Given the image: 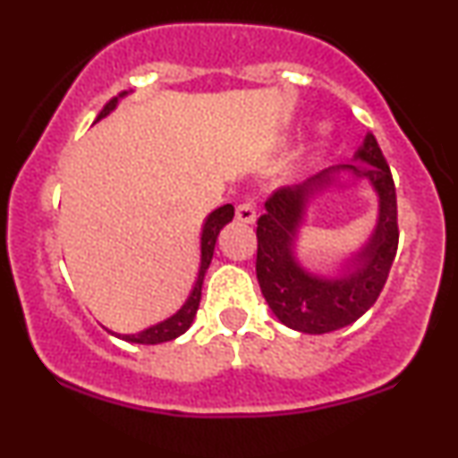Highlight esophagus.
<instances>
[{"mask_svg":"<svg viewBox=\"0 0 458 458\" xmlns=\"http://www.w3.org/2000/svg\"><path fill=\"white\" fill-rule=\"evenodd\" d=\"M236 219L243 224H254L256 222V207L251 199H243V202L236 207Z\"/></svg>","mask_w":458,"mask_h":458,"instance_id":"34e87169","label":"esophagus"}]
</instances>
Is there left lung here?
I'll use <instances>...</instances> for the list:
<instances>
[{
  "label": "left lung",
  "instance_id": "left-lung-1",
  "mask_svg": "<svg viewBox=\"0 0 458 458\" xmlns=\"http://www.w3.org/2000/svg\"><path fill=\"white\" fill-rule=\"evenodd\" d=\"M357 161L318 172L301 185L282 187L265 202L256 239V276L260 291L286 327L303 334H329L355 323L381 295L398 250L396 187L375 135L368 133L355 152ZM349 169L368 177L380 196V219L367 242L340 278H320L302 269L292 251L305 204L327 188L335 174Z\"/></svg>",
  "mask_w": 458,
  "mask_h": 458
}]
</instances>
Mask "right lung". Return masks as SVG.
I'll return each mask as SVG.
<instances>
[{
  "instance_id": "1",
  "label": "right lung",
  "mask_w": 458,
  "mask_h": 458,
  "mask_svg": "<svg viewBox=\"0 0 458 458\" xmlns=\"http://www.w3.org/2000/svg\"><path fill=\"white\" fill-rule=\"evenodd\" d=\"M124 94L127 92L118 94V97H114L112 101L105 103V107L101 109V114L97 115L94 123H98V120L105 118L112 109H115V105H118V101L124 97ZM233 217H234V207L233 204H224V207L215 208V211L207 217V222H204L202 236H199V271H198L196 284H193L191 295L187 297V301L182 303V308L178 310L176 314H172L170 318L161 320V323L152 325V327L140 331V334H123V335L115 334L118 338L127 340V343H135V344H161V343H167V340L178 338V335H182L189 327H191L199 306V297H202L204 273H207L208 265H211L213 260V251H215V243H217L219 230H222L228 222H233Z\"/></svg>"
}]
</instances>
